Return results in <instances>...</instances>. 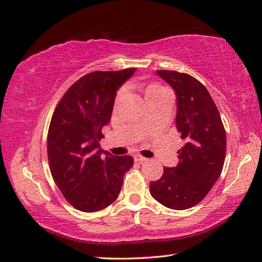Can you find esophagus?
Returning <instances> with one entry per match:
<instances>
[{
    "label": "esophagus",
    "instance_id": "1",
    "mask_svg": "<svg viewBox=\"0 0 262 262\" xmlns=\"http://www.w3.org/2000/svg\"><path fill=\"white\" fill-rule=\"evenodd\" d=\"M133 158H135V161L140 162V164H142V162L148 161L147 158H144V157H142V156H140V155H135V156H133Z\"/></svg>",
    "mask_w": 262,
    "mask_h": 262
}]
</instances>
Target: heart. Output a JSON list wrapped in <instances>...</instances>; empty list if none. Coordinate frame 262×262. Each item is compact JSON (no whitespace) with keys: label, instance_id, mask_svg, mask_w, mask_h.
<instances>
[{"label":"heart","instance_id":"heart-1","mask_svg":"<svg viewBox=\"0 0 262 262\" xmlns=\"http://www.w3.org/2000/svg\"><path fill=\"white\" fill-rule=\"evenodd\" d=\"M162 90H165V89H164V87L159 86V85H150V86L147 87V90H146V97H148V96L151 95V94H154V93L162 91ZM123 92H124V91H120V92H119L118 96H116V102L119 101V98L122 96V94H123Z\"/></svg>","mask_w":262,"mask_h":262}]
</instances>
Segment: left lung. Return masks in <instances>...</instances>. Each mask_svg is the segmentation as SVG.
Masks as SVG:
<instances>
[{"label":"left lung","instance_id":"1","mask_svg":"<svg viewBox=\"0 0 262 262\" xmlns=\"http://www.w3.org/2000/svg\"><path fill=\"white\" fill-rule=\"evenodd\" d=\"M176 93V126L185 146L176 167H165L160 179L150 183V194L172 210L199 204L223 169L226 135L219 110L206 87L185 73L157 71Z\"/></svg>","mask_w":262,"mask_h":262}]
</instances>
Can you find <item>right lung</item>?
Here are the masks:
<instances>
[{
    "label": "right lung",
    "instance_id": "obj_1",
    "mask_svg": "<svg viewBox=\"0 0 262 262\" xmlns=\"http://www.w3.org/2000/svg\"><path fill=\"white\" fill-rule=\"evenodd\" d=\"M136 68L93 72L75 82L57 104L50 121L47 152L51 171L63 197L76 210L97 212L118 199L131 156L100 149L113 111L116 91Z\"/></svg>",
    "mask_w": 262,
    "mask_h": 262
}]
</instances>
